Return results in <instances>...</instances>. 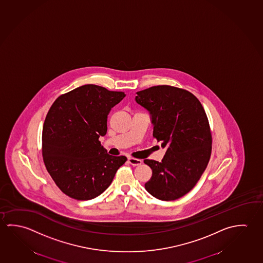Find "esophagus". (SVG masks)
<instances>
[{
	"label": "esophagus",
	"instance_id": "obj_1",
	"mask_svg": "<svg viewBox=\"0 0 263 263\" xmlns=\"http://www.w3.org/2000/svg\"><path fill=\"white\" fill-rule=\"evenodd\" d=\"M128 162H129L132 166H138L142 163L141 159H134V158H128Z\"/></svg>",
	"mask_w": 263,
	"mask_h": 263
}]
</instances>
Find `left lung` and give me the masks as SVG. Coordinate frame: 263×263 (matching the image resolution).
Here are the masks:
<instances>
[{"label":"left lung","mask_w":263,"mask_h":263,"mask_svg":"<svg viewBox=\"0 0 263 263\" xmlns=\"http://www.w3.org/2000/svg\"><path fill=\"white\" fill-rule=\"evenodd\" d=\"M136 102L149 112L153 137L166 148L161 162L144 160L152 170L145 188L162 201L180 198L194 188L211 156V131L204 109L188 90L168 85L138 91Z\"/></svg>","instance_id":"left-lung-1"}]
</instances>
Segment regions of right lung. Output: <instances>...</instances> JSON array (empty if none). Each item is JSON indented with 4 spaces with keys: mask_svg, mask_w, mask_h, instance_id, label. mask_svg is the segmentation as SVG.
<instances>
[{
    "mask_svg": "<svg viewBox=\"0 0 263 263\" xmlns=\"http://www.w3.org/2000/svg\"><path fill=\"white\" fill-rule=\"evenodd\" d=\"M125 92L86 84L54 102L44 123V163L57 186L71 198L90 200L104 193L125 156L109 155L100 137L107 132L111 108Z\"/></svg>",
    "mask_w": 263,
    "mask_h": 263,
    "instance_id": "1",
    "label": "right lung"
}]
</instances>
